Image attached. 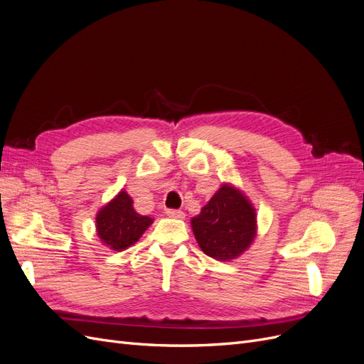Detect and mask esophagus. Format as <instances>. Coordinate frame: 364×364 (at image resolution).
I'll list each match as a JSON object with an SVG mask.
<instances>
[{"instance_id": "obj_1", "label": "esophagus", "mask_w": 364, "mask_h": 364, "mask_svg": "<svg viewBox=\"0 0 364 364\" xmlns=\"http://www.w3.org/2000/svg\"><path fill=\"white\" fill-rule=\"evenodd\" d=\"M165 214L171 218H185V214L183 211H181V209H167V213Z\"/></svg>"}]
</instances>
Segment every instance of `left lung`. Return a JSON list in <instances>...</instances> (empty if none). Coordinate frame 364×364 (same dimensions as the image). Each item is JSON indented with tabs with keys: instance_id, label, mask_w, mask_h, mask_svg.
<instances>
[{
	"instance_id": "obj_1",
	"label": "left lung",
	"mask_w": 364,
	"mask_h": 364,
	"mask_svg": "<svg viewBox=\"0 0 364 364\" xmlns=\"http://www.w3.org/2000/svg\"><path fill=\"white\" fill-rule=\"evenodd\" d=\"M194 237L208 257L228 261L243 253L255 238V209L246 197L223 185L202 213L191 220Z\"/></svg>"
}]
</instances>
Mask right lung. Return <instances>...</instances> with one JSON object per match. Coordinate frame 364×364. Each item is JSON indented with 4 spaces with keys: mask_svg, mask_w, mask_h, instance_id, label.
Here are the masks:
<instances>
[{
    "mask_svg": "<svg viewBox=\"0 0 364 364\" xmlns=\"http://www.w3.org/2000/svg\"><path fill=\"white\" fill-rule=\"evenodd\" d=\"M132 197L121 191L97 214V235L114 250H123L139 240L151 225L150 217L138 214Z\"/></svg>",
    "mask_w": 364,
    "mask_h": 364,
    "instance_id": "add662e5",
    "label": "right lung"
}]
</instances>
